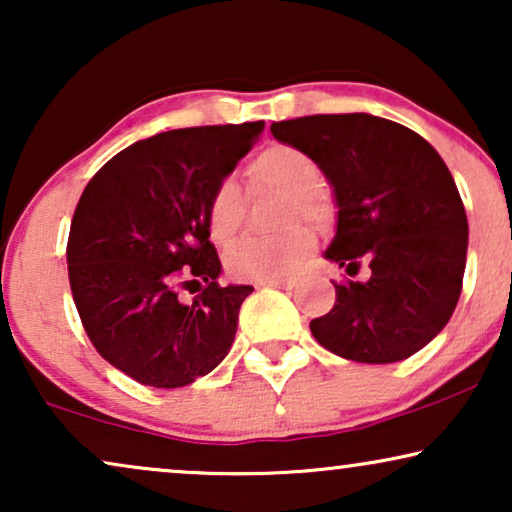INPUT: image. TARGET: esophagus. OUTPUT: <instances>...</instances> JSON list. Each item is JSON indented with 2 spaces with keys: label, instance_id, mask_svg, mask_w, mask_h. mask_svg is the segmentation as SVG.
<instances>
[{
  "label": "esophagus",
  "instance_id": "34e87169",
  "mask_svg": "<svg viewBox=\"0 0 512 512\" xmlns=\"http://www.w3.org/2000/svg\"><path fill=\"white\" fill-rule=\"evenodd\" d=\"M258 286H272V289H293V279H272V282H258Z\"/></svg>",
  "mask_w": 512,
  "mask_h": 512
}]
</instances>
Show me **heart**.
Returning a JSON list of instances; mask_svg holds the SVG:
<instances>
[{"instance_id":"b5f03b06","label":"heart","mask_w":512,"mask_h":512,"mask_svg":"<svg viewBox=\"0 0 512 512\" xmlns=\"http://www.w3.org/2000/svg\"><path fill=\"white\" fill-rule=\"evenodd\" d=\"M249 191L284 193L282 226H291L300 216L326 226L333 216L331 200L319 188L321 167L312 156L291 144H270L258 151L247 165ZM244 198L235 181H221L209 195L207 228L214 242L228 244L242 228ZM317 237L307 226H291L272 237H247L237 242L226 256V268L244 282H272L286 279L300 270L314 254Z\"/></svg>"}]
</instances>
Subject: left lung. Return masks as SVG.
I'll use <instances>...</instances> for the list:
<instances>
[{"instance_id":"obj_1","label":"left lung","mask_w":512,"mask_h":512,"mask_svg":"<svg viewBox=\"0 0 512 512\" xmlns=\"http://www.w3.org/2000/svg\"><path fill=\"white\" fill-rule=\"evenodd\" d=\"M272 137L317 160L338 207L324 256L370 268L335 284V305L310 321L342 359L394 363L429 345L457 307L468 221L438 151L401 123L370 114H319L270 125Z\"/></svg>"}]
</instances>
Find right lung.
I'll use <instances>...</instances> for the list:
<instances>
[{
    "mask_svg": "<svg viewBox=\"0 0 512 512\" xmlns=\"http://www.w3.org/2000/svg\"><path fill=\"white\" fill-rule=\"evenodd\" d=\"M263 128L205 125L139 139L100 167L76 205L67 242L76 310L97 352L139 384L186 387L233 347L254 286L219 284L207 202ZM179 283L203 291L184 304Z\"/></svg>",
    "mask_w": 512,
    "mask_h": 512,
    "instance_id": "add662e5",
    "label": "right lung"
}]
</instances>
